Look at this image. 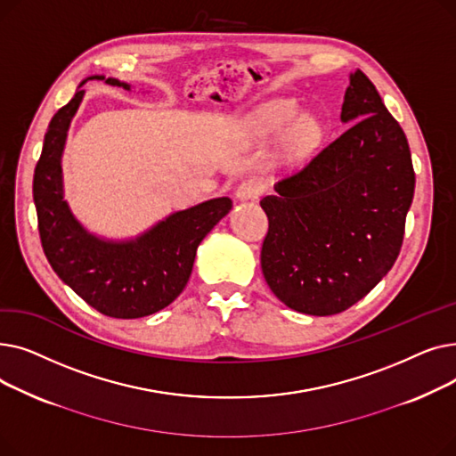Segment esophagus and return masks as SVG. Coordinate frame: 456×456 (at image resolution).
Masks as SVG:
<instances>
[{
  "instance_id": "1",
  "label": "esophagus",
  "mask_w": 456,
  "mask_h": 456,
  "mask_svg": "<svg viewBox=\"0 0 456 456\" xmlns=\"http://www.w3.org/2000/svg\"><path fill=\"white\" fill-rule=\"evenodd\" d=\"M260 184L256 181H244L240 186L236 188V200L238 201H249V200H256L260 196Z\"/></svg>"
}]
</instances>
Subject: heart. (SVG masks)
Masks as SVG:
<instances>
[{
  "label": "heart",
  "mask_w": 456,
  "mask_h": 456,
  "mask_svg": "<svg viewBox=\"0 0 456 456\" xmlns=\"http://www.w3.org/2000/svg\"><path fill=\"white\" fill-rule=\"evenodd\" d=\"M297 115L299 107L294 102H273L256 112V116L253 118V129L260 136H268L289 127L294 121L295 124L289 131L290 148L294 151H306L322 138V124L310 114H303L299 118ZM296 117L297 120L295 119Z\"/></svg>",
  "instance_id": "obj_1"
}]
</instances>
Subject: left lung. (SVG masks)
<instances>
[{"label": "left lung", "instance_id": "8db88e82", "mask_svg": "<svg viewBox=\"0 0 456 456\" xmlns=\"http://www.w3.org/2000/svg\"><path fill=\"white\" fill-rule=\"evenodd\" d=\"M340 119L349 129L260 201L270 222L262 273L286 306L310 316L342 313L392 270L414 198L409 142L361 69Z\"/></svg>", "mask_w": 456, "mask_h": 456}]
</instances>
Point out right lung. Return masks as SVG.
Segmentation results:
<instances>
[{
  "label": "right lung",
  "instance_id": "obj_1",
  "mask_svg": "<svg viewBox=\"0 0 456 456\" xmlns=\"http://www.w3.org/2000/svg\"><path fill=\"white\" fill-rule=\"evenodd\" d=\"M94 79L131 90L129 83L116 77L90 76L52 118L33 177L38 232L47 262L64 284L98 313L134 320L159 313L184 290L198 246L229 214L232 201L214 198L172 212L126 240L90 232L64 200L62 153L71 119L85 98L81 86Z\"/></svg>",
  "mask_w": 456,
  "mask_h": 456
}]
</instances>
